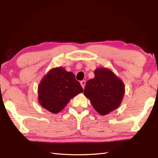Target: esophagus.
<instances>
[{"label":"esophagus","mask_w":158,"mask_h":158,"mask_svg":"<svg viewBox=\"0 0 158 158\" xmlns=\"http://www.w3.org/2000/svg\"><path fill=\"white\" fill-rule=\"evenodd\" d=\"M80 83H81V85L82 86V88L84 89L85 85V80H83V81H81V82H80Z\"/></svg>","instance_id":"obj_1"}]
</instances>
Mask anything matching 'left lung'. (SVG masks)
I'll return each mask as SVG.
<instances>
[{"instance_id":"8db88e82","label":"left lung","mask_w":158,"mask_h":158,"mask_svg":"<svg viewBox=\"0 0 158 158\" xmlns=\"http://www.w3.org/2000/svg\"><path fill=\"white\" fill-rule=\"evenodd\" d=\"M94 75L86 82L83 94L97 112L107 115L120 106L125 85L112 70L106 68L96 69Z\"/></svg>"}]
</instances>
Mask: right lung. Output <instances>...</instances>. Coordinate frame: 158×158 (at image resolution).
Returning a JSON list of instances; mask_svg holds the SVG:
<instances>
[{"label":"right lung","mask_w":158,"mask_h":158,"mask_svg":"<svg viewBox=\"0 0 158 158\" xmlns=\"http://www.w3.org/2000/svg\"><path fill=\"white\" fill-rule=\"evenodd\" d=\"M82 87L72 72L63 67L51 69L43 77L38 86V100L43 108L53 113H58L79 93Z\"/></svg>","instance_id":"1"}]
</instances>
